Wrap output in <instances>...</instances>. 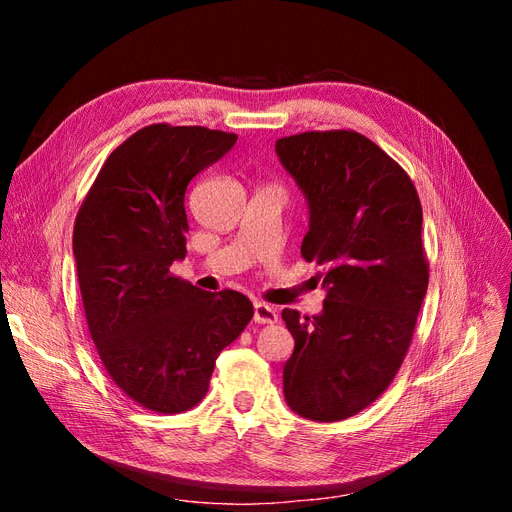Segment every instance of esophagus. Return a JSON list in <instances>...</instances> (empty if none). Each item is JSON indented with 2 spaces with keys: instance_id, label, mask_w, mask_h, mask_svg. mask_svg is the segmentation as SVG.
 <instances>
[{
  "instance_id": "obj_1",
  "label": "esophagus",
  "mask_w": 512,
  "mask_h": 512,
  "mask_svg": "<svg viewBox=\"0 0 512 512\" xmlns=\"http://www.w3.org/2000/svg\"><path fill=\"white\" fill-rule=\"evenodd\" d=\"M254 322H258V324L277 322V309L267 303H262V301H256L254 303Z\"/></svg>"
}]
</instances>
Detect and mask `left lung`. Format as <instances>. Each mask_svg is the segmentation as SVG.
Wrapping results in <instances>:
<instances>
[{"label":"left lung","mask_w":512,"mask_h":512,"mask_svg":"<svg viewBox=\"0 0 512 512\" xmlns=\"http://www.w3.org/2000/svg\"><path fill=\"white\" fill-rule=\"evenodd\" d=\"M275 153L307 200L301 254L327 290L316 316L282 312L294 337L284 397L309 421H344L380 397L408 352L429 284L421 200L359 132L286 136Z\"/></svg>","instance_id":"left-lung-1"}]
</instances>
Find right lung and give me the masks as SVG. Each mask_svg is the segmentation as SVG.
Wrapping results in <instances>:
<instances>
[{
  "instance_id": "add662e5",
  "label": "right lung",
  "mask_w": 512,
  "mask_h": 512,
  "mask_svg": "<svg viewBox=\"0 0 512 512\" xmlns=\"http://www.w3.org/2000/svg\"><path fill=\"white\" fill-rule=\"evenodd\" d=\"M237 134L156 123L104 162L76 215L72 250L91 339L108 376L162 414L194 408L220 352L254 316L235 290L170 275L185 258V192L235 147Z\"/></svg>"
}]
</instances>
